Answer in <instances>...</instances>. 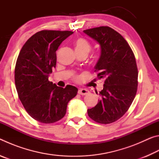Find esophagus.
I'll use <instances>...</instances> for the list:
<instances>
[{
  "label": "esophagus",
  "instance_id": "34e87169",
  "mask_svg": "<svg viewBox=\"0 0 159 159\" xmlns=\"http://www.w3.org/2000/svg\"><path fill=\"white\" fill-rule=\"evenodd\" d=\"M78 93L81 95H85L89 93V90L87 89H85V88H80V89H79V91H78Z\"/></svg>",
  "mask_w": 159,
  "mask_h": 159
}]
</instances>
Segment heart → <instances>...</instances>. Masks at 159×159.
Instances as JSON below:
<instances>
[{
	"label": "heart",
	"mask_w": 159,
	"mask_h": 159,
	"mask_svg": "<svg viewBox=\"0 0 159 159\" xmlns=\"http://www.w3.org/2000/svg\"><path fill=\"white\" fill-rule=\"evenodd\" d=\"M75 48H76V52H84L88 53L91 50V45L90 43L87 40L83 38H79L75 41ZM75 79L79 80V77L78 76H75Z\"/></svg>",
	"instance_id": "heart-1"
}]
</instances>
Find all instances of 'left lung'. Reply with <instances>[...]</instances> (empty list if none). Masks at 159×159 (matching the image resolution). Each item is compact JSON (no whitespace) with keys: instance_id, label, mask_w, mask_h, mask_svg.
Listing matches in <instances>:
<instances>
[{"instance_id":"8db88e82","label":"left lung","mask_w":159,"mask_h":159,"mask_svg":"<svg viewBox=\"0 0 159 159\" xmlns=\"http://www.w3.org/2000/svg\"><path fill=\"white\" fill-rule=\"evenodd\" d=\"M83 32L100 45L101 55L95 71L104 82L99 92L100 100L88 109V114L97 123L109 124L125 114L136 95L138 70L135 57L124 38L111 27L99 26Z\"/></svg>"}]
</instances>
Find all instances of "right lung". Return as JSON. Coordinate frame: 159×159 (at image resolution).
I'll list each match as a JSON object with an SVG mask.
<instances>
[{"label":"right lung","instance_id":"obj_1","mask_svg":"<svg viewBox=\"0 0 159 159\" xmlns=\"http://www.w3.org/2000/svg\"><path fill=\"white\" fill-rule=\"evenodd\" d=\"M70 31L42 30L27 40L19 54L15 69L18 97L26 112L38 121L53 123L66 114L67 104L77 95V88L58 87L48 80L56 66V51Z\"/></svg>","mask_w":159,"mask_h":159}]
</instances>
